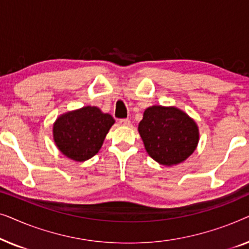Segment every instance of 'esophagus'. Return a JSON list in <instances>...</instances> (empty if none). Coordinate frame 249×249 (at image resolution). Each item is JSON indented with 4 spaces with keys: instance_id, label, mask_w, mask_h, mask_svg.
I'll return each mask as SVG.
<instances>
[{
    "instance_id": "obj_1",
    "label": "esophagus",
    "mask_w": 249,
    "mask_h": 249,
    "mask_svg": "<svg viewBox=\"0 0 249 249\" xmlns=\"http://www.w3.org/2000/svg\"><path fill=\"white\" fill-rule=\"evenodd\" d=\"M119 124L124 125V127H128V125H130V120L129 119H121V120H119Z\"/></svg>"
}]
</instances>
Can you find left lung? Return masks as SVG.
I'll list each match as a JSON object with an SVG mask.
<instances>
[{"mask_svg":"<svg viewBox=\"0 0 249 249\" xmlns=\"http://www.w3.org/2000/svg\"><path fill=\"white\" fill-rule=\"evenodd\" d=\"M138 132L148 155L166 166L186 161L199 141L195 120L175 107L153 105L146 108Z\"/></svg>","mask_w":249,"mask_h":249,"instance_id":"left-lung-1","label":"left lung"}]
</instances>
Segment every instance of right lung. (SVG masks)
<instances>
[{"mask_svg":"<svg viewBox=\"0 0 249 249\" xmlns=\"http://www.w3.org/2000/svg\"><path fill=\"white\" fill-rule=\"evenodd\" d=\"M111 114L97 107H84L61 114L53 124V141L68 159L84 162L100 151L114 124Z\"/></svg>","mask_w":249,"mask_h":249,"instance_id":"add662e5","label":"right lung"}]
</instances>
